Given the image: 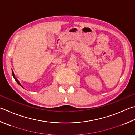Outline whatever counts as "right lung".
<instances>
[{"label":"right lung","mask_w":135,"mask_h":135,"mask_svg":"<svg viewBox=\"0 0 135 135\" xmlns=\"http://www.w3.org/2000/svg\"><path fill=\"white\" fill-rule=\"evenodd\" d=\"M12 75H13V78H15V80L16 81L17 83H18V84L19 85H21V87H22V85L20 84V83H19V81L18 80V79H17V78H16L15 77V74H14V73H13V70H12Z\"/></svg>","instance_id":"add662e5"}]
</instances>
